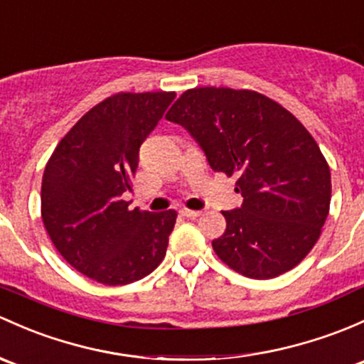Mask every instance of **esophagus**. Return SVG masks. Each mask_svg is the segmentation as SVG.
Listing matches in <instances>:
<instances>
[{
  "label": "esophagus",
  "instance_id": "obj_1",
  "mask_svg": "<svg viewBox=\"0 0 364 364\" xmlns=\"http://www.w3.org/2000/svg\"><path fill=\"white\" fill-rule=\"evenodd\" d=\"M179 214L185 218H190V220H195V218H198L202 214V211H192V209H181Z\"/></svg>",
  "mask_w": 364,
  "mask_h": 364
}]
</instances>
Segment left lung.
<instances>
[{
	"label": "left lung",
	"instance_id": "8db88e82",
	"mask_svg": "<svg viewBox=\"0 0 364 364\" xmlns=\"http://www.w3.org/2000/svg\"><path fill=\"white\" fill-rule=\"evenodd\" d=\"M166 118L192 134L213 171L237 176L244 202L221 211L227 230L213 240L218 258L250 279L294 269L330 213V166L311 132L274 99L228 87L183 92Z\"/></svg>",
	"mask_w": 364,
	"mask_h": 364
}]
</instances>
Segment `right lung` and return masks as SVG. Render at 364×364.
Wrapping results in <instances>:
<instances>
[{
    "label": "right lung",
    "instance_id": "obj_1",
    "mask_svg": "<svg viewBox=\"0 0 364 364\" xmlns=\"http://www.w3.org/2000/svg\"><path fill=\"white\" fill-rule=\"evenodd\" d=\"M176 92H118L59 141L41 181V220L64 259L92 281L124 286L164 259L178 213L129 209L139 146Z\"/></svg>",
    "mask_w": 364,
    "mask_h": 364
}]
</instances>
